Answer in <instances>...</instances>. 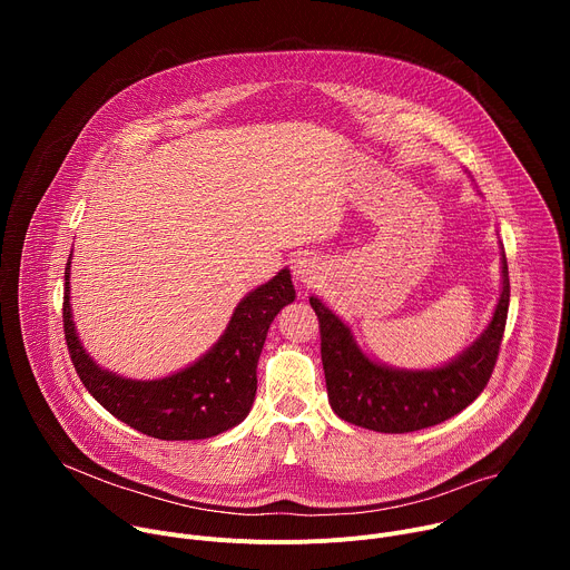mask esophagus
<instances>
[{
  "label": "esophagus",
  "instance_id": "obj_1",
  "mask_svg": "<svg viewBox=\"0 0 570 570\" xmlns=\"http://www.w3.org/2000/svg\"><path fill=\"white\" fill-rule=\"evenodd\" d=\"M295 277L302 286H313L320 279V266L313 259H299L295 264Z\"/></svg>",
  "mask_w": 570,
  "mask_h": 570
}]
</instances>
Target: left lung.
<instances>
[{
  "label": "left lung",
  "instance_id": "8db88e82",
  "mask_svg": "<svg viewBox=\"0 0 570 570\" xmlns=\"http://www.w3.org/2000/svg\"><path fill=\"white\" fill-rule=\"evenodd\" d=\"M320 354L334 413L379 433H413L464 411L490 381L508 322L510 273L503 253V291L490 327L455 361L435 370H394L367 358L347 324L317 297Z\"/></svg>",
  "mask_w": 570,
  "mask_h": 570
}]
</instances>
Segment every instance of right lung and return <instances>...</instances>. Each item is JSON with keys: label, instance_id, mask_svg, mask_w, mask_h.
Masks as SVG:
<instances>
[{"label": "right lung", "instance_id": "right-lung-1", "mask_svg": "<svg viewBox=\"0 0 570 570\" xmlns=\"http://www.w3.org/2000/svg\"><path fill=\"white\" fill-rule=\"evenodd\" d=\"M295 299L284 268L238 302L220 341L194 365L155 381L101 370L80 347L69 308L65 268L62 327L78 379L108 413L155 440H205L246 420L257 392V363L275 315Z\"/></svg>", "mask_w": 570, "mask_h": 570}]
</instances>
